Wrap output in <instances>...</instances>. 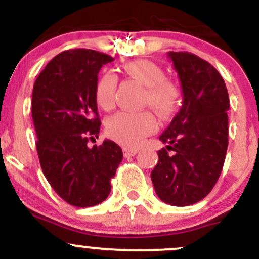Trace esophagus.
Returning <instances> with one entry per match:
<instances>
[{
	"instance_id": "esophagus-1",
	"label": "esophagus",
	"mask_w": 259,
	"mask_h": 259,
	"mask_svg": "<svg viewBox=\"0 0 259 259\" xmlns=\"http://www.w3.org/2000/svg\"><path fill=\"white\" fill-rule=\"evenodd\" d=\"M137 148L135 147H128V146H124L123 147V155L124 157H130V156H135L137 153Z\"/></svg>"
}]
</instances>
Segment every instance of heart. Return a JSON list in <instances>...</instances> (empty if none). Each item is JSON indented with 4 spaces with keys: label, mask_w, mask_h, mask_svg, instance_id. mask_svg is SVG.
I'll return each instance as SVG.
<instances>
[{
    "label": "heart",
    "mask_w": 259,
    "mask_h": 259,
    "mask_svg": "<svg viewBox=\"0 0 259 259\" xmlns=\"http://www.w3.org/2000/svg\"><path fill=\"white\" fill-rule=\"evenodd\" d=\"M124 70L131 76L140 80L146 89V103L150 104L161 117H168L176 111L180 99L178 87L166 80L165 73L157 64L150 60H132L124 65ZM117 88V75L107 71L99 78L96 85V101L103 109L112 108ZM157 127L153 114L143 112H118L107 121V135L117 142L127 146H136L151 135Z\"/></svg>",
    "instance_id": "obj_1"
}]
</instances>
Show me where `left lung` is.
<instances>
[{
    "label": "left lung",
    "mask_w": 259,
    "mask_h": 259,
    "mask_svg": "<svg viewBox=\"0 0 259 259\" xmlns=\"http://www.w3.org/2000/svg\"><path fill=\"white\" fill-rule=\"evenodd\" d=\"M167 55L180 79L183 106L160 136L167 146L157 152L158 162L151 179L163 203L188 206L213 190L223 170L229 96L222 75L210 63L188 51H170Z\"/></svg>",
    "instance_id": "left-lung-1"
}]
</instances>
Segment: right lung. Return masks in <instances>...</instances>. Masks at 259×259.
<instances>
[{
	"instance_id": "obj_1",
	"label": "right lung",
	"mask_w": 259,
	"mask_h": 259,
	"mask_svg": "<svg viewBox=\"0 0 259 259\" xmlns=\"http://www.w3.org/2000/svg\"><path fill=\"white\" fill-rule=\"evenodd\" d=\"M114 59L89 49L58 54L34 84L31 113L36 150L46 180L63 200L78 208L101 204L111 193V179L123 158L116 142L98 138L96 101L98 73Z\"/></svg>"
}]
</instances>
